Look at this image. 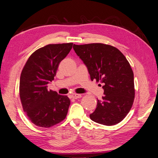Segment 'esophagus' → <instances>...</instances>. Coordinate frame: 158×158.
Wrapping results in <instances>:
<instances>
[{
  "mask_svg": "<svg viewBox=\"0 0 158 158\" xmlns=\"http://www.w3.org/2000/svg\"><path fill=\"white\" fill-rule=\"evenodd\" d=\"M82 96L81 94H73L71 95V98L72 99H79V98H81Z\"/></svg>",
  "mask_w": 158,
  "mask_h": 158,
  "instance_id": "34e87169",
  "label": "esophagus"
}]
</instances>
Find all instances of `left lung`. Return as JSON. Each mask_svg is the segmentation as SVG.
<instances>
[{
	"mask_svg": "<svg viewBox=\"0 0 158 158\" xmlns=\"http://www.w3.org/2000/svg\"><path fill=\"white\" fill-rule=\"evenodd\" d=\"M73 50L87 66L91 81L100 82L104 90L90 119L107 126L121 122L130 112L135 96L129 61L118 49L103 43L73 45Z\"/></svg>",
	"mask_w": 158,
	"mask_h": 158,
	"instance_id": "left-lung-1",
	"label": "left lung"
}]
</instances>
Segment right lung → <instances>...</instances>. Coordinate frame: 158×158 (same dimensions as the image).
<instances>
[{
    "instance_id": "right-lung-1",
    "label": "right lung",
    "mask_w": 158,
    "mask_h": 158,
    "mask_svg": "<svg viewBox=\"0 0 158 158\" xmlns=\"http://www.w3.org/2000/svg\"><path fill=\"white\" fill-rule=\"evenodd\" d=\"M73 43L50 44L35 50L21 73L19 96L29 120L40 127H51L66 118L70 106L67 96L48 89L59 64L71 51Z\"/></svg>"
}]
</instances>
